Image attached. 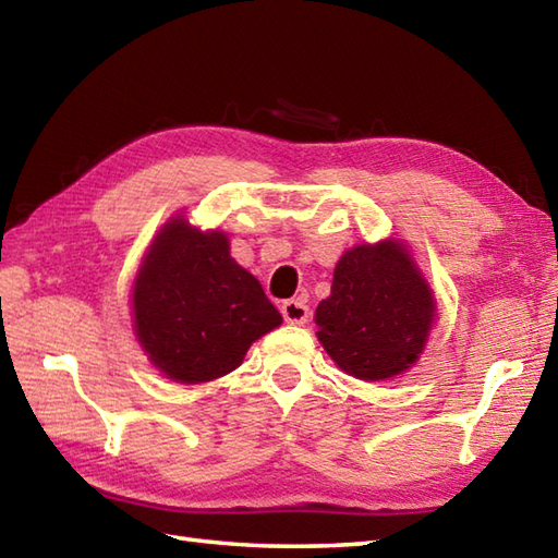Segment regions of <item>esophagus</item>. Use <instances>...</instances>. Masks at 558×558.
<instances>
[{
  "label": "esophagus",
  "mask_w": 558,
  "mask_h": 558,
  "mask_svg": "<svg viewBox=\"0 0 558 558\" xmlns=\"http://www.w3.org/2000/svg\"><path fill=\"white\" fill-rule=\"evenodd\" d=\"M282 318L288 323H294V326H302V323L308 320V306L302 300H288L280 306Z\"/></svg>",
  "instance_id": "1"
}]
</instances>
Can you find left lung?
Here are the masks:
<instances>
[{
  "label": "left lung",
  "mask_w": 558,
  "mask_h": 558,
  "mask_svg": "<svg viewBox=\"0 0 558 558\" xmlns=\"http://www.w3.org/2000/svg\"><path fill=\"white\" fill-rule=\"evenodd\" d=\"M314 318L318 342L344 373L390 380L423 354L437 302L407 244L387 238L340 256Z\"/></svg>",
  "instance_id": "8db88e82"
}]
</instances>
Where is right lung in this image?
<instances>
[{"label":"right lung","mask_w":558,"mask_h":558,"mask_svg":"<svg viewBox=\"0 0 558 558\" xmlns=\"http://www.w3.org/2000/svg\"><path fill=\"white\" fill-rule=\"evenodd\" d=\"M282 323L228 235L183 214L166 220L133 282L135 338L168 380L199 385L235 371L252 342Z\"/></svg>","instance_id":"add662e5"}]
</instances>
